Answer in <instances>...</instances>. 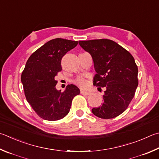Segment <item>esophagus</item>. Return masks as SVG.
<instances>
[{
  "label": "esophagus",
  "mask_w": 159,
  "mask_h": 159,
  "mask_svg": "<svg viewBox=\"0 0 159 159\" xmlns=\"http://www.w3.org/2000/svg\"><path fill=\"white\" fill-rule=\"evenodd\" d=\"M80 93H81L82 94H85V95H89V94H91V92H90L85 91V90H80Z\"/></svg>",
  "instance_id": "esophagus-1"
}]
</instances>
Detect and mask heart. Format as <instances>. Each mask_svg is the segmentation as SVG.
<instances>
[{
    "label": "heart",
    "instance_id": "b5f03b06",
    "mask_svg": "<svg viewBox=\"0 0 159 159\" xmlns=\"http://www.w3.org/2000/svg\"><path fill=\"white\" fill-rule=\"evenodd\" d=\"M76 83L77 85H79V86H80V87H82V88L87 87L88 85L87 80L83 79V78H79V79H77L76 80Z\"/></svg>",
    "mask_w": 159,
    "mask_h": 159
}]
</instances>
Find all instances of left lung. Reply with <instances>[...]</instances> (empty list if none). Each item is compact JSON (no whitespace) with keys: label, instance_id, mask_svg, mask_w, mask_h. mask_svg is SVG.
Masks as SVG:
<instances>
[{"label":"left lung","instance_id":"8db88e82","mask_svg":"<svg viewBox=\"0 0 159 159\" xmlns=\"http://www.w3.org/2000/svg\"><path fill=\"white\" fill-rule=\"evenodd\" d=\"M79 44L93 60L97 72L93 84L105 88L103 103L92 108V113L102 119L117 117L128 108L138 85V70L134 57L111 39L79 41Z\"/></svg>","mask_w":159,"mask_h":159}]
</instances>
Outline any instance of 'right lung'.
Here are the masks:
<instances>
[{"label": "right lung", "mask_w": 159, "mask_h": 159, "mask_svg": "<svg viewBox=\"0 0 159 159\" xmlns=\"http://www.w3.org/2000/svg\"><path fill=\"white\" fill-rule=\"evenodd\" d=\"M77 41L56 38L46 43L31 55L21 74L25 96L31 107L45 120L62 119L70 111L74 97L80 89L68 85L64 92L57 90L55 76L62 70V57L76 47Z\"/></svg>", "instance_id": "1"}]
</instances>
